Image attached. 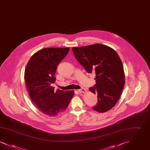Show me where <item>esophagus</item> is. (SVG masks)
I'll return each mask as SVG.
<instances>
[{
  "label": "esophagus",
  "mask_w": 150,
  "mask_h": 150,
  "mask_svg": "<svg viewBox=\"0 0 150 150\" xmlns=\"http://www.w3.org/2000/svg\"><path fill=\"white\" fill-rule=\"evenodd\" d=\"M78 92L79 93H85L86 92V89L84 88H81V89H78Z\"/></svg>",
  "instance_id": "34e87169"
}]
</instances>
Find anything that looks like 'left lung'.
Instances as JSON below:
<instances>
[{
    "instance_id": "obj_1",
    "label": "left lung",
    "mask_w": 150,
    "mask_h": 150,
    "mask_svg": "<svg viewBox=\"0 0 150 150\" xmlns=\"http://www.w3.org/2000/svg\"><path fill=\"white\" fill-rule=\"evenodd\" d=\"M74 55L88 73H95L96 84L89 91L97 95L93 110L105 112L111 110L120 99L125 84L123 66L112 48L94 44L72 48Z\"/></svg>"
}]
</instances>
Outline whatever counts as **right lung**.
Here are the masks:
<instances>
[{"mask_svg":"<svg viewBox=\"0 0 150 150\" xmlns=\"http://www.w3.org/2000/svg\"><path fill=\"white\" fill-rule=\"evenodd\" d=\"M69 48H44L33 55L26 65L25 80L31 100L45 115L55 116L63 112L74 92L57 89L52 84L56 78L57 66L66 56Z\"/></svg>","mask_w":150,"mask_h":150,"instance_id":"1","label":"right lung"}]
</instances>
